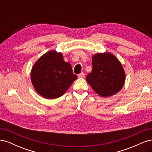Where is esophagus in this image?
Here are the masks:
<instances>
[{"instance_id": "34e87169", "label": "esophagus", "mask_w": 152, "mask_h": 152, "mask_svg": "<svg viewBox=\"0 0 152 152\" xmlns=\"http://www.w3.org/2000/svg\"><path fill=\"white\" fill-rule=\"evenodd\" d=\"M84 76H85V73L84 72H81L79 75H78V77L79 78H83L84 77Z\"/></svg>"}]
</instances>
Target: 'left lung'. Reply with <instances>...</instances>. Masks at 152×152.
<instances>
[{
	"label": "left lung",
	"instance_id": "1",
	"mask_svg": "<svg viewBox=\"0 0 152 152\" xmlns=\"http://www.w3.org/2000/svg\"><path fill=\"white\" fill-rule=\"evenodd\" d=\"M93 70L86 80L93 89L102 97L117 93L124 84L125 72L121 63L111 53H98L92 59Z\"/></svg>",
	"mask_w": 152,
	"mask_h": 152
}]
</instances>
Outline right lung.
Listing matches in <instances>:
<instances>
[{
  "mask_svg": "<svg viewBox=\"0 0 152 152\" xmlns=\"http://www.w3.org/2000/svg\"><path fill=\"white\" fill-rule=\"evenodd\" d=\"M77 78L70 64L63 60V54L54 50L41 56L31 72V80L35 91L47 99L60 97Z\"/></svg>",
  "mask_w": 152,
  "mask_h": 152,
  "instance_id": "right-lung-1",
  "label": "right lung"
}]
</instances>
